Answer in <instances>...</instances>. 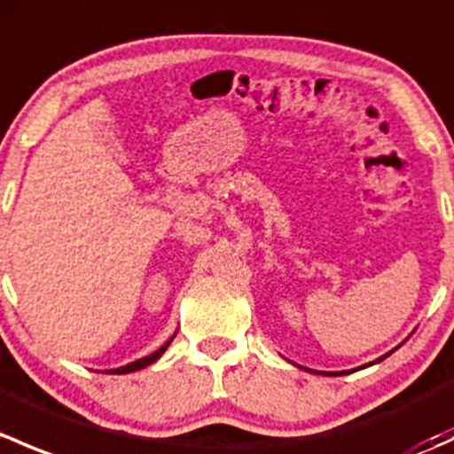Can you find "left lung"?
I'll return each mask as SVG.
<instances>
[{
	"mask_svg": "<svg viewBox=\"0 0 454 454\" xmlns=\"http://www.w3.org/2000/svg\"><path fill=\"white\" fill-rule=\"evenodd\" d=\"M393 351H395V349H393ZM388 356H391V351H388V354H384L382 358H378V360H375V363H380V360L388 358ZM375 363H369L367 367H371V364H375ZM308 371H312V369H308ZM312 373H325V375H342V373H347V371H312Z\"/></svg>",
	"mask_w": 454,
	"mask_h": 454,
	"instance_id": "1",
	"label": "left lung"
}]
</instances>
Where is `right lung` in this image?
Instances as JSON below:
<instances>
[{"label":"right lung","instance_id":"obj_1","mask_svg":"<svg viewBox=\"0 0 454 454\" xmlns=\"http://www.w3.org/2000/svg\"><path fill=\"white\" fill-rule=\"evenodd\" d=\"M177 333V332H176ZM176 333H173L171 338H168L167 342H164L162 347H160L158 351H153V354H149V356H145V358H138V360H134V363H129V364H125V367H118V369H109V371H105V373H116V375H122V373H134V371H140V369H145V367H149V364H153L155 360H160V356L164 354V351H167V347L171 345V340L173 338H176Z\"/></svg>","mask_w":454,"mask_h":454}]
</instances>
